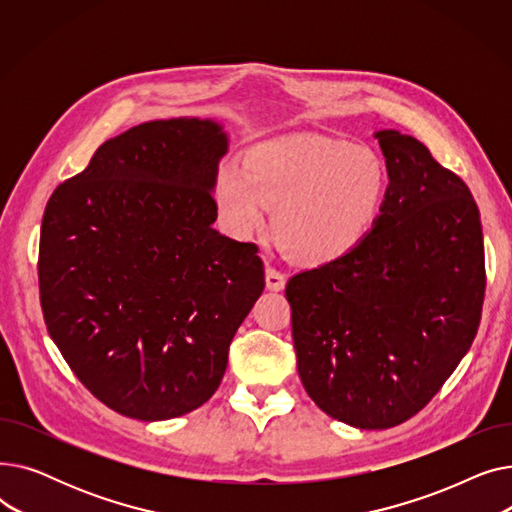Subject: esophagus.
<instances>
[{
	"label": "esophagus",
	"instance_id": "esophagus-1",
	"mask_svg": "<svg viewBox=\"0 0 512 512\" xmlns=\"http://www.w3.org/2000/svg\"><path fill=\"white\" fill-rule=\"evenodd\" d=\"M284 284H286L284 274H280L276 267H267V270H265V286L278 292V290L284 288Z\"/></svg>",
	"mask_w": 512,
	"mask_h": 512
}]
</instances>
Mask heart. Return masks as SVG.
<instances>
[{
  "instance_id": "obj_1",
  "label": "heart",
  "mask_w": 512,
  "mask_h": 512,
  "mask_svg": "<svg viewBox=\"0 0 512 512\" xmlns=\"http://www.w3.org/2000/svg\"><path fill=\"white\" fill-rule=\"evenodd\" d=\"M388 174L378 155L346 141L297 134L261 143L245 168H224L215 201L234 236H251L276 205L274 232L299 263L324 265L355 251L382 211Z\"/></svg>"
}]
</instances>
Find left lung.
<instances>
[{"label": "left lung", "mask_w": 512, "mask_h": 512, "mask_svg": "<svg viewBox=\"0 0 512 512\" xmlns=\"http://www.w3.org/2000/svg\"><path fill=\"white\" fill-rule=\"evenodd\" d=\"M388 191L348 255L292 276L286 299L299 378L346 425L388 429L417 415L477 334L486 261L467 184L398 130L373 134Z\"/></svg>", "instance_id": "obj_1"}]
</instances>
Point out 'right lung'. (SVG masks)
Returning <instances> with one entry per match:
<instances>
[{
	"label": "right lung",
	"instance_id": "1",
	"mask_svg": "<svg viewBox=\"0 0 512 512\" xmlns=\"http://www.w3.org/2000/svg\"><path fill=\"white\" fill-rule=\"evenodd\" d=\"M226 153L215 120L145 122L105 141L45 207L47 332L83 386L124 417L164 421L207 402L263 292L257 247L213 228Z\"/></svg>",
	"mask_w": 512,
	"mask_h": 512
}]
</instances>
